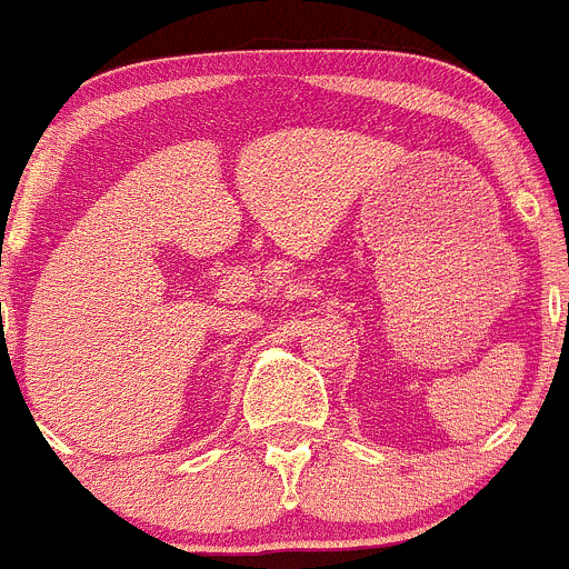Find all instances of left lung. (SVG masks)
<instances>
[{
	"mask_svg": "<svg viewBox=\"0 0 569 569\" xmlns=\"http://www.w3.org/2000/svg\"><path fill=\"white\" fill-rule=\"evenodd\" d=\"M567 317H569V306H567Z\"/></svg>",
	"mask_w": 569,
	"mask_h": 569,
	"instance_id": "obj_1",
	"label": "left lung"
}]
</instances>
